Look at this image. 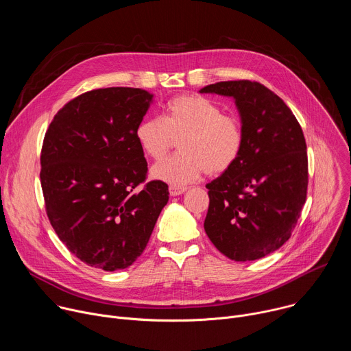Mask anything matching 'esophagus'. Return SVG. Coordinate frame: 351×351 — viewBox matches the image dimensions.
Masks as SVG:
<instances>
[{
    "instance_id": "34e87169",
    "label": "esophagus",
    "mask_w": 351,
    "mask_h": 351,
    "mask_svg": "<svg viewBox=\"0 0 351 351\" xmlns=\"http://www.w3.org/2000/svg\"><path fill=\"white\" fill-rule=\"evenodd\" d=\"M186 191V187H178V186H171L169 187V193H171V195H180V194H183Z\"/></svg>"
}]
</instances>
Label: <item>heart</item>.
<instances>
[{
    "instance_id": "heart-1",
    "label": "heart",
    "mask_w": 351,
    "mask_h": 351,
    "mask_svg": "<svg viewBox=\"0 0 351 351\" xmlns=\"http://www.w3.org/2000/svg\"><path fill=\"white\" fill-rule=\"evenodd\" d=\"M141 152L154 161L168 156L179 140V154L157 164V180L183 187L207 175H221L239 160L244 145L241 122L223 114L213 99L178 95L165 107L164 118L141 119L134 130Z\"/></svg>"
}]
</instances>
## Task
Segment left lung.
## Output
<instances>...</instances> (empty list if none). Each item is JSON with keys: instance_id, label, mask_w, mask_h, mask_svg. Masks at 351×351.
Segmentation results:
<instances>
[{"instance_id": "obj_1", "label": "left lung", "mask_w": 351, "mask_h": 351, "mask_svg": "<svg viewBox=\"0 0 351 351\" xmlns=\"http://www.w3.org/2000/svg\"><path fill=\"white\" fill-rule=\"evenodd\" d=\"M199 93L234 98L244 130L236 164L206 186V233L230 260L263 258L289 240L306 203L303 129L283 99L258 82H218Z\"/></svg>"}]
</instances>
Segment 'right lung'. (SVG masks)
I'll return each instance as SVG.
<instances>
[{
    "mask_svg": "<svg viewBox=\"0 0 351 351\" xmlns=\"http://www.w3.org/2000/svg\"><path fill=\"white\" fill-rule=\"evenodd\" d=\"M153 94L97 88L65 104L41 148L40 180L49 223L69 252L104 271L141 256L167 206L168 184L147 178L134 130Z\"/></svg>",
    "mask_w": 351,
    "mask_h": 351,
    "instance_id": "1",
    "label": "right lung"
}]
</instances>
